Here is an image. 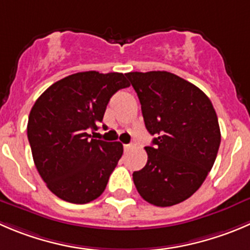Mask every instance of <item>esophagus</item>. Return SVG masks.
Masks as SVG:
<instances>
[{"mask_svg":"<svg viewBox=\"0 0 250 250\" xmlns=\"http://www.w3.org/2000/svg\"><path fill=\"white\" fill-rule=\"evenodd\" d=\"M132 146H133L132 144H125V145H123V147H125V151H127V150H129V149H132Z\"/></svg>","mask_w":250,"mask_h":250,"instance_id":"obj_1","label":"esophagus"}]
</instances>
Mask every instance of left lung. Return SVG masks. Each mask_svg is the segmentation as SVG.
<instances>
[{"label":"left lung","instance_id":"1","mask_svg":"<svg viewBox=\"0 0 250 250\" xmlns=\"http://www.w3.org/2000/svg\"><path fill=\"white\" fill-rule=\"evenodd\" d=\"M134 88L151 135L147 162L133 173L140 197L172 207L192 197L214 166L221 142L210 99L198 86L165 71L125 74Z\"/></svg>","mask_w":250,"mask_h":250}]
</instances>
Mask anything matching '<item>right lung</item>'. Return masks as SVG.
<instances>
[{
    "instance_id": "add662e5",
    "label": "right lung",
    "mask_w": 250,
    "mask_h": 250,
    "mask_svg": "<svg viewBox=\"0 0 250 250\" xmlns=\"http://www.w3.org/2000/svg\"><path fill=\"white\" fill-rule=\"evenodd\" d=\"M129 85L122 73L79 72L53 83L35 101L29 144L39 174L60 199L86 204L104 193L123 145L93 139L89 132L103 122L111 96Z\"/></svg>"
}]
</instances>
